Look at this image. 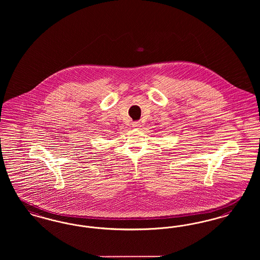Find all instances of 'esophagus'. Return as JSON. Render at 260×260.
<instances>
[{
	"mask_svg": "<svg viewBox=\"0 0 260 260\" xmlns=\"http://www.w3.org/2000/svg\"><path fill=\"white\" fill-rule=\"evenodd\" d=\"M132 126H133L134 128H140V127L142 126V123H141V122H139V121H137V122H133V123H132Z\"/></svg>",
	"mask_w": 260,
	"mask_h": 260,
	"instance_id": "34e87169",
	"label": "esophagus"
}]
</instances>
